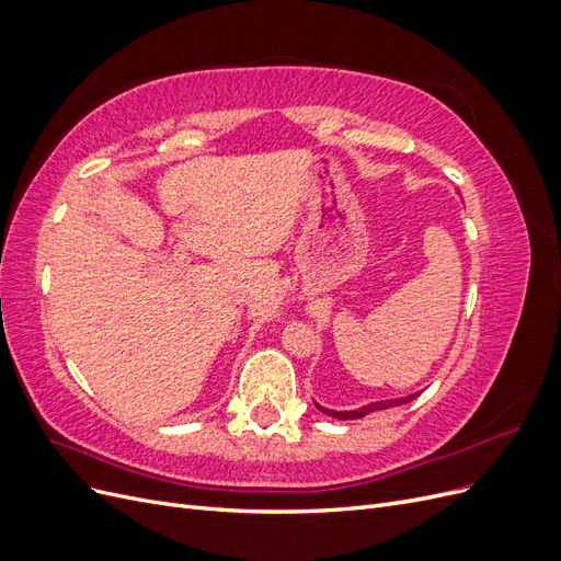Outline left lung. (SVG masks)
Listing matches in <instances>:
<instances>
[{"mask_svg":"<svg viewBox=\"0 0 561 561\" xmlns=\"http://www.w3.org/2000/svg\"><path fill=\"white\" fill-rule=\"evenodd\" d=\"M419 393H414V396H407V398H398V400H383V402H371V404H367V407H363V410H355V412H330V410H320L325 412V414H330V416H334V419H342V421H346V419H360V416H365V414H369V412H377V410H388V407H398V404H407L410 400H414Z\"/></svg>","mask_w":561,"mask_h":561,"instance_id":"left-lung-1","label":"left lung"}]
</instances>
